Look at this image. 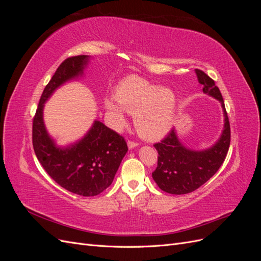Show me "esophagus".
I'll use <instances>...</instances> for the list:
<instances>
[{"label": "esophagus", "instance_id": "1", "mask_svg": "<svg viewBox=\"0 0 261 261\" xmlns=\"http://www.w3.org/2000/svg\"><path fill=\"white\" fill-rule=\"evenodd\" d=\"M139 144L137 143V141H133V140H128V147H129V149H133V148H135V147H137Z\"/></svg>", "mask_w": 261, "mask_h": 261}]
</instances>
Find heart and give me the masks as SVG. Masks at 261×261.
<instances>
[{
    "label": "heart",
    "mask_w": 261,
    "mask_h": 261,
    "mask_svg": "<svg viewBox=\"0 0 261 261\" xmlns=\"http://www.w3.org/2000/svg\"><path fill=\"white\" fill-rule=\"evenodd\" d=\"M122 107L135 115L136 127L141 136L156 139L172 127L176 112V97L171 89L159 88L145 78L133 75L117 86L115 97L106 100V108L116 127L125 122Z\"/></svg>",
    "instance_id": "heart-1"
}]
</instances>
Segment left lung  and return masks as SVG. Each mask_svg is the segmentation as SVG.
I'll return each mask as SVG.
<instances>
[{"instance_id":"8db88e82","label":"left lung","mask_w":261,"mask_h":261,"mask_svg":"<svg viewBox=\"0 0 261 261\" xmlns=\"http://www.w3.org/2000/svg\"><path fill=\"white\" fill-rule=\"evenodd\" d=\"M202 91L221 102L224 113V128L220 139L211 148L194 151L179 143L174 129L160 143L154 144L158 164L152 177L163 192L173 195H184L196 191L216 174L223 163L231 143V128L224 101L215 81L200 69H196Z\"/></svg>"}]
</instances>
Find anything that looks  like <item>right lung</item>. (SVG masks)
Returning a JSON list of instances; mask_svg holds the SVG:
<instances>
[{"label": "right lung", "instance_id": "add662e5", "mask_svg": "<svg viewBox=\"0 0 261 261\" xmlns=\"http://www.w3.org/2000/svg\"><path fill=\"white\" fill-rule=\"evenodd\" d=\"M87 62V55L64 60L45 86L33 121V146L39 162L60 186L89 197L101 194L112 184L128 150L124 137L96 121L80 143L61 149L55 147L42 120L44 102L60 85L81 75Z\"/></svg>", "mask_w": 261, "mask_h": 261}]
</instances>
